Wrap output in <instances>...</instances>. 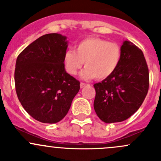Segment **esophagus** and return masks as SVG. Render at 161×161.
Returning a JSON list of instances; mask_svg holds the SVG:
<instances>
[{"instance_id": "34e87169", "label": "esophagus", "mask_w": 161, "mask_h": 161, "mask_svg": "<svg viewBox=\"0 0 161 161\" xmlns=\"http://www.w3.org/2000/svg\"><path fill=\"white\" fill-rule=\"evenodd\" d=\"M86 85H87V84H86L85 83H83V82H81V83H80V88H83V87H85Z\"/></svg>"}]
</instances>
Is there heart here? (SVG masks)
Masks as SVG:
<instances>
[{
    "label": "heart",
    "mask_w": 161,
    "mask_h": 161,
    "mask_svg": "<svg viewBox=\"0 0 161 161\" xmlns=\"http://www.w3.org/2000/svg\"><path fill=\"white\" fill-rule=\"evenodd\" d=\"M122 49L116 42L98 37H87L75 45V51L67 50L64 64L69 75H75L84 63L80 76L84 79L104 80L115 73L120 64Z\"/></svg>",
    "instance_id": "b5f03b06"
}]
</instances>
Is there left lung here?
Listing matches in <instances>:
<instances>
[{"label":"left lung","instance_id":"8db88e82","mask_svg":"<svg viewBox=\"0 0 161 161\" xmlns=\"http://www.w3.org/2000/svg\"><path fill=\"white\" fill-rule=\"evenodd\" d=\"M121 49L122 58L115 73L94 84V111L106 123L129 119L141 106L149 90V69L143 53L127 40Z\"/></svg>","mask_w":161,"mask_h":161}]
</instances>
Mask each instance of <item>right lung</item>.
Returning a JSON list of instances; mask_svg holds the SVG:
<instances>
[{
	"instance_id": "obj_1",
	"label": "right lung",
	"mask_w": 161,
	"mask_h": 161,
	"mask_svg": "<svg viewBox=\"0 0 161 161\" xmlns=\"http://www.w3.org/2000/svg\"><path fill=\"white\" fill-rule=\"evenodd\" d=\"M67 38L57 33L41 36L17 58L14 84L18 98L33 119L56 123L68 112L80 81L65 71Z\"/></svg>"
}]
</instances>
